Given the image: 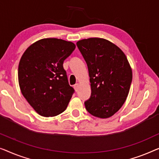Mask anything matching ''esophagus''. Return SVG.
Masks as SVG:
<instances>
[{
    "instance_id": "1",
    "label": "esophagus",
    "mask_w": 159,
    "mask_h": 159,
    "mask_svg": "<svg viewBox=\"0 0 159 159\" xmlns=\"http://www.w3.org/2000/svg\"><path fill=\"white\" fill-rule=\"evenodd\" d=\"M73 88H74V89H75V91H79V84H75L74 86H73Z\"/></svg>"
}]
</instances>
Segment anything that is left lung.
<instances>
[{
	"mask_svg": "<svg viewBox=\"0 0 159 159\" xmlns=\"http://www.w3.org/2000/svg\"><path fill=\"white\" fill-rule=\"evenodd\" d=\"M90 77L91 97L84 102L86 110L99 118L115 115L126 100L133 79L132 69L124 52L102 38L77 42Z\"/></svg>",
	"mask_w": 159,
	"mask_h": 159,
	"instance_id": "8db88e82",
	"label": "left lung"
}]
</instances>
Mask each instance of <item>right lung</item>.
Returning <instances> with one entry per match:
<instances>
[{"label":"right lung","instance_id":"add662e5","mask_svg":"<svg viewBox=\"0 0 159 159\" xmlns=\"http://www.w3.org/2000/svg\"><path fill=\"white\" fill-rule=\"evenodd\" d=\"M71 42L47 38L34 42L20 60L18 78L22 94L43 117L66 110L74 93L68 84L63 62L75 50Z\"/></svg>","mask_w":159,"mask_h":159}]
</instances>
